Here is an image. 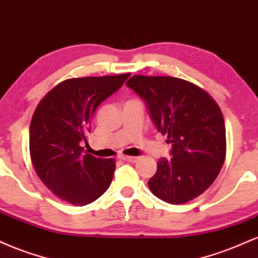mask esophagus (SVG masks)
<instances>
[{
	"instance_id": "34e87169",
	"label": "esophagus",
	"mask_w": 258,
	"mask_h": 258,
	"mask_svg": "<svg viewBox=\"0 0 258 258\" xmlns=\"http://www.w3.org/2000/svg\"><path fill=\"white\" fill-rule=\"evenodd\" d=\"M121 160H123V161H127V162H136L138 161V158L137 156H130V155H121L120 156Z\"/></svg>"
}]
</instances>
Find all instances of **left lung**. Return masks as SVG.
<instances>
[{"label": "left lung", "mask_w": 258, "mask_h": 258, "mask_svg": "<svg viewBox=\"0 0 258 258\" xmlns=\"http://www.w3.org/2000/svg\"><path fill=\"white\" fill-rule=\"evenodd\" d=\"M126 85L149 106L159 132L172 143L148 182L152 193L178 205L209 188L224 164L226 126L221 108L205 90L172 76H132Z\"/></svg>", "instance_id": "obj_1"}]
</instances>
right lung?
Listing matches in <instances>:
<instances>
[{
    "instance_id": "right-lung-1",
    "label": "right lung",
    "mask_w": 258,
    "mask_h": 258,
    "mask_svg": "<svg viewBox=\"0 0 258 258\" xmlns=\"http://www.w3.org/2000/svg\"><path fill=\"white\" fill-rule=\"evenodd\" d=\"M128 76L68 79L53 87L35 109L29 138L32 166L43 184L65 203L87 205L110 185L115 160L84 154L81 144L87 143L97 106Z\"/></svg>"
}]
</instances>
